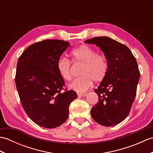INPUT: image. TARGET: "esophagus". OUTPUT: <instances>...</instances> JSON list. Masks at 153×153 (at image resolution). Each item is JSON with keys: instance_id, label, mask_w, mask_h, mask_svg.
I'll use <instances>...</instances> for the list:
<instances>
[{"instance_id": "1", "label": "esophagus", "mask_w": 153, "mask_h": 153, "mask_svg": "<svg viewBox=\"0 0 153 153\" xmlns=\"http://www.w3.org/2000/svg\"><path fill=\"white\" fill-rule=\"evenodd\" d=\"M77 95L78 96H81V97H85L87 95V94L85 93H78L77 94Z\"/></svg>"}]
</instances>
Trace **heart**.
Segmentation results:
<instances>
[{"instance_id":"1","label":"heart","mask_w":153,"mask_h":153,"mask_svg":"<svg viewBox=\"0 0 153 153\" xmlns=\"http://www.w3.org/2000/svg\"><path fill=\"white\" fill-rule=\"evenodd\" d=\"M71 60L76 64H82L81 76L74 79L68 87L79 93L85 91L92 85L93 82H100L108 71V64L106 58L92 48L85 45L75 48L70 53ZM56 68L60 76L65 81L71 79V66L70 61L66 58L60 57L56 63Z\"/></svg>"}]
</instances>
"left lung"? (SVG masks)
Masks as SVG:
<instances>
[{
	"instance_id": "1",
	"label": "left lung",
	"mask_w": 153,
	"mask_h": 153,
	"mask_svg": "<svg viewBox=\"0 0 153 153\" xmlns=\"http://www.w3.org/2000/svg\"><path fill=\"white\" fill-rule=\"evenodd\" d=\"M85 43L99 47L108 64L106 77L94 90L99 102L91 115L102 126L117 125L128 116L134 101L140 77L137 61L128 47L110 37H94Z\"/></svg>"
}]
</instances>
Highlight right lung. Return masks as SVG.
Instances as JSON below:
<instances>
[{
  "instance_id": "right-lung-1",
  "label": "right lung",
  "mask_w": 153,
  "mask_h": 153,
  "mask_svg": "<svg viewBox=\"0 0 153 153\" xmlns=\"http://www.w3.org/2000/svg\"><path fill=\"white\" fill-rule=\"evenodd\" d=\"M70 46L62 40L47 39L29 47L19 58L16 85L23 108L38 126L54 128L66 122L70 104L77 98L74 91H61L64 81L56 63Z\"/></svg>"
}]
</instances>
